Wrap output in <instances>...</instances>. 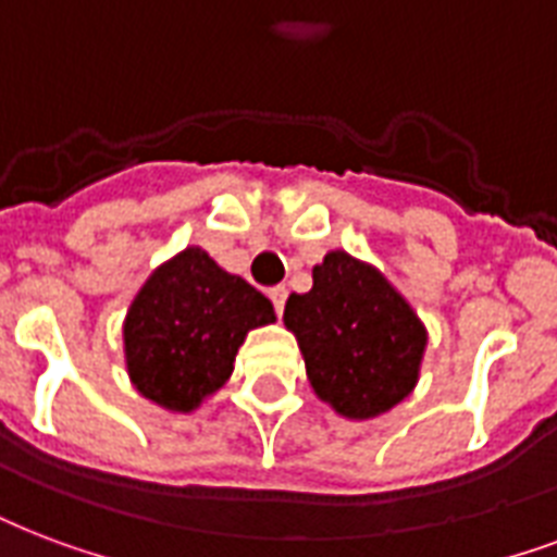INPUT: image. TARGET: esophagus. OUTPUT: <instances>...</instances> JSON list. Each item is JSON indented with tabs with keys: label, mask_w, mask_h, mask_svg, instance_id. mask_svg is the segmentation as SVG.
<instances>
[{
	"label": "esophagus",
	"mask_w": 557,
	"mask_h": 557,
	"mask_svg": "<svg viewBox=\"0 0 557 557\" xmlns=\"http://www.w3.org/2000/svg\"><path fill=\"white\" fill-rule=\"evenodd\" d=\"M269 297H271V304H274V309H277V315H280V312H283V307H286V297H288L286 286H274L269 292Z\"/></svg>",
	"instance_id": "esophagus-1"
}]
</instances>
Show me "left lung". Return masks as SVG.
Listing matches in <instances>:
<instances>
[{
	"label": "left lung",
	"instance_id": "8db88e82",
	"mask_svg": "<svg viewBox=\"0 0 557 557\" xmlns=\"http://www.w3.org/2000/svg\"><path fill=\"white\" fill-rule=\"evenodd\" d=\"M283 321L315 394L345 418H380L418 385L426 326L380 271L347 250H330L312 269L307 295H288Z\"/></svg>",
	"mask_w": 557,
	"mask_h": 557
}]
</instances>
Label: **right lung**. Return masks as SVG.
<instances>
[{"instance_id": "right-lung-1", "label": "right lung", "mask_w": 557, "mask_h": 557, "mask_svg": "<svg viewBox=\"0 0 557 557\" xmlns=\"http://www.w3.org/2000/svg\"><path fill=\"white\" fill-rule=\"evenodd\" d=\"M271 321L269 297L193 245L154 269L127 309V376L146 400L195 411L231 380L245 335Z\"/></svg>"}]
</instances>
